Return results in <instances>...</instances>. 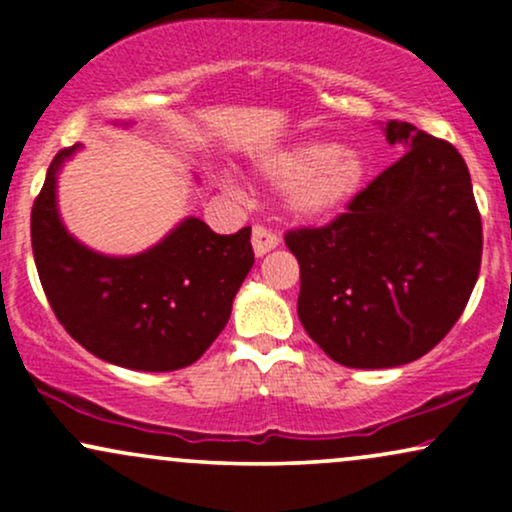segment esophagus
Masks as SVG:
<instances>
[{"mask_svg":"<svg viewBox=\"0 0 512 512\" xmlns=\"http://www.w3.org/2000/svg\"><path fill=\"white\" fill-rule=\"evenodd\" d=\"M276 245H279V238H276V233L269 231V228L264 226L252 228V250H255L257 257L267 255L269 250L276 248Z\"/></svg>","mask_w":512,"mask_h":512,"instance_id":"obj_1","label":"esophagus"}]
</instances>
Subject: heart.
Instances as JSON below:
<instances>
[{"instance_id": "b5f03b06", "label": "heart", "mask_w": 512, "mask_h": 512, "mask_svg": "<svg viewBox=\"0 0 512 512\" xmlns=\"http://www.w3.org/2000/svg\"><path fill=\"white\" fill-rule=\"evenodd\" d=\"M257 168L269 185L286 187V209L301 221L330 219L358 195L366 180L361 151L322 137L269 151Z\"/></svg>"}]
</instances>
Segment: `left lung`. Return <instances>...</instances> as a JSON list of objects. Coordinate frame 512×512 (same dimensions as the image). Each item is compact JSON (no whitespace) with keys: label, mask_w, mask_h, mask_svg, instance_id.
Returning <instances> with one entry per match:
<instances>
[{"label":"left lung","mask_w":512,"mask_h":512,"mask_svg":"<svg viewBox=\"0 0 512 512\" xmlns=\"http://www.w3.org/2000/svg\"><path fill=\"white\" fill-rule=\"evenodd\" d=\"M407 154L322 228L286 233L301 264L298 317L332 361L395 368L460 320L481 264V216L460 151L409 122L385 125Z\"/></svg>","instance_id":"8db88e82"}]
</instances>
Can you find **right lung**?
I'll return each mask as SVG.
<instances>
[{"instance_id": "add662e5", "label": "right lung", "mask_w": 512, "mask_h": 512, "mask_svg": "<svg viewBox=\"0 0 512 512\" xmlns=\"http://www.w3.org/2000/svg\"><path fill=\"white\" fill-rule=\"evenodd\" d=\"M79 149L52 158L31 211L33 257L50 308L86 351L115 366L149 373L190 366L226 327L252 269L250 226L219 236L187 216L139 255H101L79 243L57 211V173Z\"/></svg>"}]
</instances>
